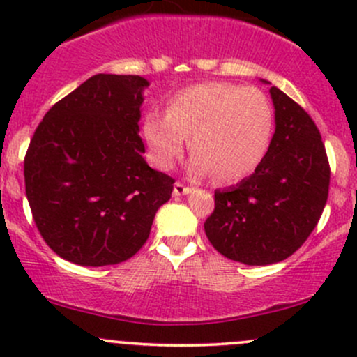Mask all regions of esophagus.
Returning a JSON list of instances; mask_svg holds the SVG:
<instances>
[{
    "label": "esophagus",
    "mask_w": 357,
    "mask_h": 357,
    "mask_svg": "<svg viewBox=\"0 0 357 357\" xmlns=\"http://www.w3.org/2000/svg\"><path fill=\"white\" fill-rule=\"evenodd\" d=\"M192 186H186L185 183L181 181H176L174 185V195H188V193H192Z\"/></svg>",
    "instance_id": "esophagus-1"
}]
</instances>
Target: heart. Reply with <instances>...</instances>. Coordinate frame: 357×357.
Returning <instances> with one entry per match:
<instances>
[{
	"mask_svg": "<svg viewBox=\"0 0 357 357\" xmlns=\"http://www.w3.org/2000/svg\"><path fill=\"white\" fill-rule=\"evenodd\" d=\"M273 109L257 88L205 82L176 93L167 112L145 117V135L158 164L169 165L192 136L193 174L235 183L257 169L268 152Z\"/></svg>",
	"mask_w": 357,
	"mask_h": 357,
	"instance_id": "1",
	"label": "heart"
}]
</instances>
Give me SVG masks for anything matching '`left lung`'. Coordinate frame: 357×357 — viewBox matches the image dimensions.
Listing matches in <instances>:
<instances>
[{"label": "left lung", "instance_id": "8db88e82", "mask_svg": "<svg viewBox=\"0 0 357 357\" xmlns=\"http://www.w3.org/2000/svg\"><path fill=\"white\" fill-rule=\"evenodd\" d=\"M276 129L254 174L215 190L204 228L212 247L231 261L266 266L285 261L309 238L323 214L330 164L318 126L273 86Z\"/></svg>", "mask_w": 357, "mask_h": 357}]
</instances>
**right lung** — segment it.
<instances>
[{"mask_svg":"<svg viewBox=\"0 0 357 357\" xmlns=\"http://www.w3.org/2000/svg\"><path fill=\"white\" fill-rule=\"evenodd\" d=\"M139 75L96 74L52 107L24 158L25 195L46 245L79 266L128 261L149 240L174 178L142 153Z\"/></svg>","mask_w":357,"mask_h":357,"instance_id":"obj_1","label":"right lung"}]
</instances>
